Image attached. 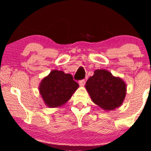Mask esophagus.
<instances>
[{"instance_id":"1","label":"esophagus","mask_w":151,"mask_h":151,"mask_svg":"<svg viewBox=\"0 0 151 151\" xmlns=\"http://www.w3.org/2000/svg\"><path fill=\"white\" fill-rule=\"evenodd\" d=\"M79 86H84V84H85V80H84V79H82V80H80V81H79Z\"/></svg>"}]
</instances>
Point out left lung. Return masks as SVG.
Wrapping results in <instances>:
<instances>
[{"instance_id":"obj_1","label":"left lung","mask_w":151,"mask_h":151,"mask_svg":"<svg viewBox=\"0 0 151 151\" xmlns=\"http://www.w3.org/2000/svg\"><path fill=\"white\" fill-rule=\"evenodd\" d=\"M85 87L93 103L106 111L121 106L126 95L125 81L106 70H95Z\"/></svg>"}]
</instances>
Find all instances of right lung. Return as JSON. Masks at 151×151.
I'll use <instances>...</instances> for the list:
<instances>
[{
    "instance_id": "add662e5",
    "label": "right lung",
    "mask_w": 151,
    "mask_h": 151,
    "mask_svg": "<svg viewBox=\"0 0 151 151\" xmlns=\"http://www.w3.org/2000/svg\"><path fill=\"white\" fill-rule=\"evenodd\" d=\"M78 87L70 74L54 70L41 80L39 92L47 106L56 108L65 105Z\"/></svg>"
}]
</instances>
